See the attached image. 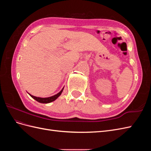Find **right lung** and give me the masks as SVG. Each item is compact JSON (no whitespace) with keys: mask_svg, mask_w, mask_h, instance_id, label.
Masks as SVG:
<instances>
[{"mask_svg":"<svg viewBox=\"0 0 151 151\" xmlns=\"http://www.w3.org/2000/svg\"><path fill=\"white\" fill-rule=\"evenodd\" d=\"M63 88H64V87L62 89V90L59 92L58 93L55 94L53 96H50V97H48V98H40V97H36V96H34L31 95V94L28 93L30 96L33 98L34 99H35L36 101H37L39 103H51L52 101H54L55 100L57 99L61 95L62 91L63 90Z\"/></svg>","mask_w":151,"mask_h":151,"instance_id":"add662e5","label":"right lung"}]
</instances>
